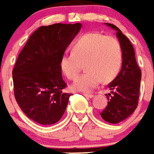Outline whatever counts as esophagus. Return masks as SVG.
<instances>
[{"instance_id": "34e87169", "label": "esophagus", "mask_w": 154, "mask_h": 154, "mask_svg": "<svg viewBox=\"0 0 154 154\" xmlns=\"http://www.w3.org/2000/svg\"><path fill=\"white\" fill-rule=\"evenodd\" d=\"M83 95L86 97H90V98H92L93 97V94H90V93H83Z\"/></svg>"}]
</instances>
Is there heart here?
Returning <instances> with one entry per match:
<instances>
[{"label": "heart", "instance_id": "1", "mask_svg": "<svg viewBox=\"0 0 154 154\" xmlns=\"http://www.w3.org/2000/svg\"><path fill=\"white\" fill-rule=\"evenodd\" d=\"M123 63L120 42L112 36L86 33L74 43L72 52L62 55L60 65L63 73L70 80L75 79L82 64L86 72L72 85L76 91L90 92L103 82L111 81L118 75Z\"/></svg>", "mask_w": 154, "mask_h": 154}]
</instances>
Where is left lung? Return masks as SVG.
<instances>
[{"label":"left lung","mask_w":154,"mask_h":154,"mask_svg":"<svg viewBox=\"0 0 154 154\" xmlns=\"http://www.w3.org/2000/svg\"><path fill=\"white\" fill-rule=\"evenodd\" d=\"M106 25L116 30L123 51V63L119 74L107 86L111 90V94H106L108 102L100 116L109 123L117 124L129 117L137 107L141 69L138 66L134 48L129 39L116 26L110 23Z\"/></svg>","instance_id":"obj_1"}]
</instances>
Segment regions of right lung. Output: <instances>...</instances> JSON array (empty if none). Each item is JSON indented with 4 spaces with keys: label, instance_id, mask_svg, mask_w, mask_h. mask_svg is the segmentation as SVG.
Instances as JSON below:
<instances>
[{
    "label": "right lung",
    "instance_id": "right-lung-1",
    "mask_svg": "<svg viewBox=\"0 0 154 154\" xmlns=\"http://www.w3.org/2000/svg\"><path fill=\"white\" fill-rule=\"evenodd\" d=\"M82 25L40 26L29 38L12 71L14 98L26 115L40 125H53L64 115L72 93L64 92L60 61Z\"/></svg>",
    "mask_w": 154,
    "mask_h": 154
}]
</instances>
